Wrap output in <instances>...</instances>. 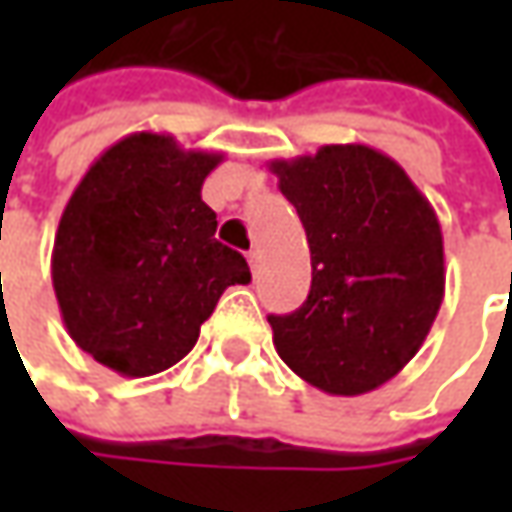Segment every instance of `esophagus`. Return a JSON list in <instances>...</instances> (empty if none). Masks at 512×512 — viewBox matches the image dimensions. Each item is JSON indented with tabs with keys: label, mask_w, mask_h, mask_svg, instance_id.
<instances>
[{
	"label": "esophagus",
	"mask_w": 512,
	"mask_h": 512,
	"mask_svg": "<svg viewBox=\"0 0 512 512\" xmlns=\"http://www.w3.org/2000/svg\"><path fill=\"white\" fill-rule=\"evenodd\" d=\"M247 262H250V270L256 273L259 270V250H247Z\"/></svg>",
	"instance_id": "1"
}]
</instances>
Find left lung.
Here are the masks:
<instances>
[{
    "instance_id": "left-lung-1",
    "label": "left lung",
    "mask_w": 512,
    "mask_h": 512,
    "mask_svg": "<svg viewBox=\"0 0 512 512\" xmlns=\"http://www.w3.org/2000/svg\"><path fill=\"white\" fill-rule=\"evenodd\" d=\"M270 170L305 225L313 267L305 305L267 316L276 353L330 396L370 393L419 353L442 307L436 210L367 145H325Z\"/></svg>"
}]
</instances>
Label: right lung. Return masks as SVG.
Segmentation results:
<instances>
[{"label": "right lung", "mask_w": 512, "mask_h": 512, "mask_svg": "<svg viewBox=\"0 0 512 512\" xmlns=\"http://www.w3.org/2000/svg\"><path fill=\"white\" fill-rule=\"evenodd\" d=\"M225 156L182 150L165 133H130L76 185L53 239L50 276L70 339L119 376L142 379L185 359L245 256L216 242L202 202Z\"/></svg>", "instance_id": "obj_1"}]
</instances>
